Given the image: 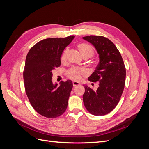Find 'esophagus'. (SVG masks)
Returning <instances> with one entry per match:
<instances>
[{
  "label": "esophagus",
  "mask_w": 149,
  "mask_h": 149,
  "mask_svg": "<svg viewBox=\"0 0 149 149\" xmlns=\"http://www.w3.org/2000/svg\"><path fill=\"white\" fill-rule=\"evenodd\" d=\"M79 84H79V83H78V82H76V81H73V85L74 87L78 86H79Z\"/></svg>",
  "instance_id": "obj_1"
}]
</instances>
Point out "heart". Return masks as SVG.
I'll list each match as a JSON object with an SVG mask.
<instances>
[{
  "instance_id": "b5f03b06",
  "label": "heart",
  "mask_w": 149,
  "mask_h": 149,
  "mask_svg": "<svg viewBox=\"0 0 149 149\" xmlns=\"http://www.w3.org/2000/svg\"><path fill=\"white\" fill-rule=\"evenodd\" d=\"M78 48L79 50V52L83 56H88L91 57L93 55V48L86 43H80L78 45ZM68 49L65 50L61 56V62H65L66 60ZM86 71L84 70L82 68H79L77 67H73L70 68L67 71V76L70 79L74 81H79L81 79L83 75H84Z\"/></svg>"
}]
</instances>
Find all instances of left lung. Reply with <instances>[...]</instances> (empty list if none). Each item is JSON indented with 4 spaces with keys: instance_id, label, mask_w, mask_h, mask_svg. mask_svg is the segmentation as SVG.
Returning a JSON list of instances; mask_svg holds the SVG:
<instances>
[{
    "instance_id": "8db88e82",
    "label": "left lung",
    "mask_w": 149,
    "mask_h": 149,
    "mask_svg": "<svg viewBox=\"0 0 149 149\" xmlns=\"http://www.w3.org/2000/svg\"><path fill=\"white\" fill-rule=\"evenodd\" d=\"M83 38L91 43L99 54L100 62L89 81L99 84L96 91L84 85L83 102L86 109L94 116L109 114L118 105L124 91L126 71L118 49L102 36L90 35Z\"/></svg>"
}]
</instances>
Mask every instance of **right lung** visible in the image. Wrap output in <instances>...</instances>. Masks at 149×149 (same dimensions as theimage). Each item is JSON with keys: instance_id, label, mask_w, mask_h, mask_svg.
<instances>
[{"instance_id": "obj_1", "label": "right lung", "mask_w": 149, "mask_h": 149, "mask_svg": "<svg viewBox=\"0 0 149 149\" xmlns=\"http://www.w3.org/2000/svg\"><path fill=\"white\" fill-rule=\"evenodd\" d=\"M74 38H47L30 48L24 70L25 92L31 106L47 118H56L65 112L73 88L71 80L61 81L60 86L52 83V71L61 65L64 49Z\"/></svg>"}]
</instances>
